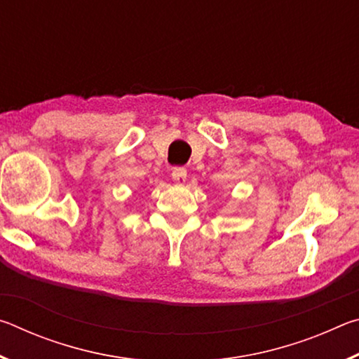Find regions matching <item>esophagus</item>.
I'll list each match as a JSON object with an SVG mask.
<instances>
[{
	"instance_id": "34e87169",
	"label": "esophagus",
	"mask_w": 359,
	"mask_h": 359,
	"mask_svg": "<svg viewBox=\"0 0 359 359\" xmlns=\"http://www.w3.org/2000/svg\"><path fill=\"white\" fill-rule=\"evenodd\" d=\"M172 179H174L175 184H179V185L185 184V180H187V169L184 166L172 168Z\"/></svg>"
}]
</instances>
